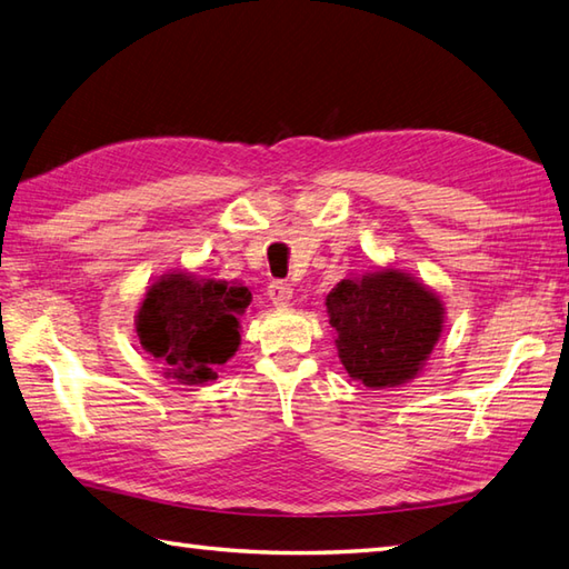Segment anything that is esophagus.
Wrapping results in <instances>:
<instances>
[{
    "label": "esophagus",
    "instance_id": "34e87169",
    "mask_svg": "<svg viewBox=\"0 0 569 569\" xmlns=\"http://www.w3.org/2000/svg\"><path fill=\"white\" fill-rule=\"evenodd\" d=\"M269 298L273 300V306H278V308H283V306H288L291 303V298H293V288L288 286V283H283V281H273L271 286H269Z\"/></svg>",
    "mask_w": 569,
    "mask_h": 569
}]
</instances>
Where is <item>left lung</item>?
I'll return each instance as SVG.
<instances>
[{"label":"left lung","mask_w":569,"mask_h":569,"mask_svg":"<svg viewBox=\"0 0 569 569\" xmlns=\"http://www.w3.org/2000/svg\"><path fill=\"white\" fill-rule=\"evenodd\" d=\"M325 306L347 373L369 389L413 379L442 332L440 298L396 269L345 278Z\"/></svg>","instance_id":"left-lung-1"}]
</instances>
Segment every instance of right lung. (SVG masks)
<instances>
[{"label":"right lung","instance_id":"1","mask_svg":"<svg viewBox=\"0 0 569 569\" xmlns=\"http://www.w3.org/2000/svg\"><path fill=\"white\" fill-rule=\"evenodd\" d=\"M251 303L244 286L196 278L183 271L153 283L139 308L141 347L166 367V377L200 386L237 352L239 316Z\"/></svg>","mask_w":569,"mask_h":569}]
</instances>
